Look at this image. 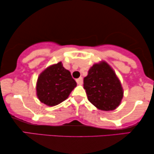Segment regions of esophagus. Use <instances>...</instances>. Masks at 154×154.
<instances>
[{"mask_svg": "<svg viewBox=\"0 0 154 154\" xmlns=\"http://www.w3.org/2000/svg\"><path fill=\"white\" fill-rule=\"evenodd\" d=\"M76 82H77V85H82L83 84V79H82V77H79V78L77 79H76Z\"/></svg>", "mask_w": 154, "mask_h": 154, "instance_id": "1", "label": "esophagus"}]
</instances>
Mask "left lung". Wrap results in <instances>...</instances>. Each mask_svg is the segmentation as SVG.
I'll use <instances>...</instances> for the list:
<instances>
[{
    "label": "left lung",
    "mask_w": 154,
    "mask_h": 154,
    "mask_svg": "<svg viewBox=\"0 0 154 154\" xmlns=\"http://www.w3.org/2000/svg\"><path fill=\"white\" fill-rule=\"evenodd\" d=\"M84 89L88 100L97 109L112 111L118 107L124 91L119 79L105 62L94 64L84 78Z\"/></svg>",
    "instance_id": "1"
}]
</instances>
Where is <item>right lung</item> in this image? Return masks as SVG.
Here are the masks:
<instances>
[{
  "mask_svg": "<svg viewBox=\"0 0 154 154\" xmlns=\"http://www.w3.org/2000/svg\"><path fill=\"white\" fill-rule=\"evenodd\" d=\"M77 86L70 72L61 62L48 67L38 77L36 85L39 100L48 106H55L65 101Z\"/></svg>",
  "mask_w": 154,
  "mask_h": 154,
  "instance_id": "add662e5",
  "label": "right lung"
}]
</instances>
